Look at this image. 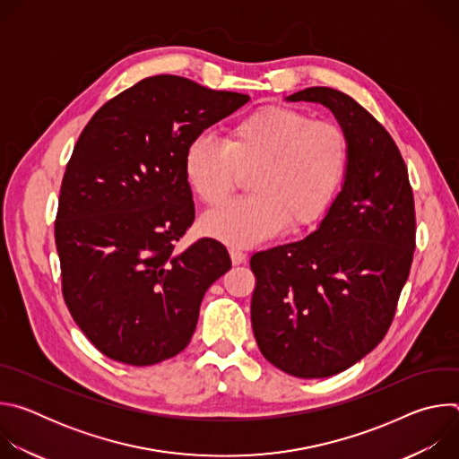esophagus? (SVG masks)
Instances as JSON below:
<instances>
[{
	"mask_svg": "<svg viewBox=\"0 0 459 459\" xmlns=\"http://www.w3.org/2000/svg\"><path fill=\"white\" fill-rule=\"evenodd\" d=\"M229 254H230L232 265H241V264H245L247 254H245L243 250H239V248H236V247H230V248H229Z\"/></svg>",
	"mask_w": 459,
	"mask_h": 459,
	"instance_id": "1",
	"label": "esophagus"
}]
</instances>
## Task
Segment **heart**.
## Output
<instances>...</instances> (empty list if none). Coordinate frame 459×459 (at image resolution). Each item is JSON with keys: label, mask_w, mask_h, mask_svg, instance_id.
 <instances>
[{"label": "heart", "mask_w": 459, "mask_h": 459, "mask_svg": "<svg viewBox=\"0 0 459 459\" xmlns=\"http://www.w3.org/2000/svg\"><path fill=\"white\" fill-rule=\"evenodd\" d=\"M349 158V134L338 121L267 105L236 121L225 143L192 140L183 174L194 198L209 209L225 204L248 176V198L204 218L209 236L245 247L285 225L292 232L314 225L336 198Z\"/></svg>", "instance_id": "heart-1"}]
</instances>
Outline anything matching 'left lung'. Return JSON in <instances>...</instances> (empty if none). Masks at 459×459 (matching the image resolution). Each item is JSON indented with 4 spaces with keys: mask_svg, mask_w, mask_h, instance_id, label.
Here are the masks:
<instances>
[{
    "mask_svg": "<svg viewBox=\"0 0 459 459\" xmlns=\"http://www.w3.org/2000/svg\"><path fill=\"white\" fill-rule=\"evenodd\" d=\"M351 142L345 183L319 229L250 257L255 343L296 377L334 376L374 351L394 319L416 248L414 194L386 128L354 98L308 87Z\"/></svg>",
    "mask_w": 459,
    "mask_h": 459,
    "instance_id": "obj_1",
    "label": "left lung"
}]
</instances>
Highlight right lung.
<instances>
[{
    "instance_id": "right-lung-1",
    "label": "right lung",
    "mask_w": 459,
    "mask_h": 459,
    "mask_svg": "<svg viewBox=\"0 0 459 459\" xmlns=\"http://www.w3.org/2000/svg\"><path fill=\"white\" fill-rule=\"evenodd\" d=\"M250 98L181 76H152L108 100L65 169L54 238L61 292L89 342L114 361L156 365L190 342L227 248L198 239L183 174L188 143Z\"/></svg>"
}]
</instances>
